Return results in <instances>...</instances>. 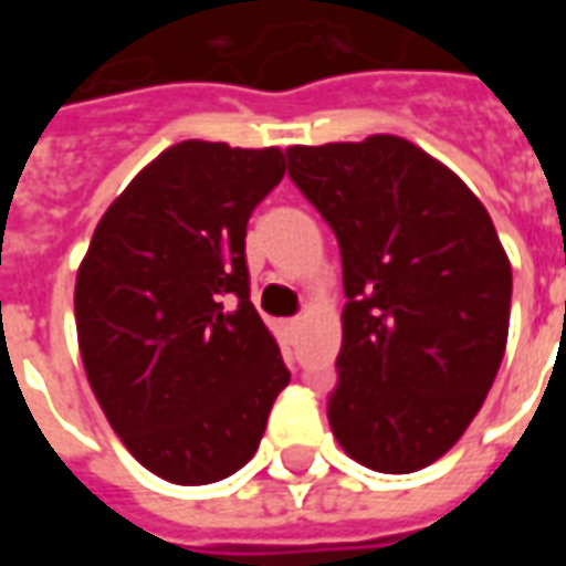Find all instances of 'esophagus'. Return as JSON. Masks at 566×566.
I'll return each instance as SVG.
<instances>
[{
  "label": "esophagus",
  "instance_id": "34e87169",
  "mask_svg": "<svg viewBox=\"0 0 566 566\" xmlns=\"http://www.w3.org/2000/svg\"><path fill=\"white\" fill-rule=\"evenodd\" d=\"M282 327H284V333H287V336H296V333H300V327H303V318H287Z\"/></svg>",
  "mask_w": 566,
  "mask_h": 566
}]
</instances>
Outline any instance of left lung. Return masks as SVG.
Masks as SVG:
<instances>
[{
  "mask_svg": "<svg viewBox=\"0 0 566 566\" xmlns=\"http://www.w3.org/2000/svg\"><path fill=\"white\" fill-rule=\"evenodd\" d=\"M343 254L333 437L376 473H416L463 437L510 336L512 266L491 214L400 136L287 148Z\"/></svg>",
  "mask_w": 566,
  "mask_h": 566,
  "instance_id": "1",
  "label": "left lung"
}]
</instances>
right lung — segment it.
Returning <instances> with one entry per match:
<instances>
[{
	"instance_id": "obj_1",
	"label": "right lung",
	"mask_w": 566,
	"mask_h": 566,
	"mask_svg": "<svg viewBox=\"0 0 566 566\" xmlns=\"http://www.w3.org/2000/svg\"><path fill=\"white\" fill-rule=\"evenodd\" d=\"M282 178V148L178 142L105 209L81 260L87 381L129 454L175 485L245 467L291 381L245 266L248 218Z\"/></svg>"
}]
</instances>
